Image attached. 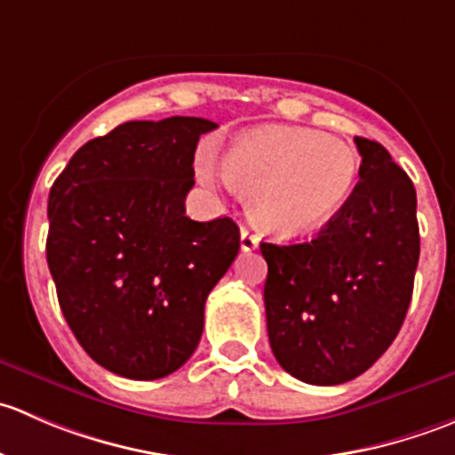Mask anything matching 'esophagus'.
<instances>
[{
	"label": "esophagus",
	"instance_id": "1",
	"mask_svg": "<svg viewBox=\"0 0 455 455\" xmlns=\"http://www.w3.org/2000/svg\"><path fill=\"white\" fill-rule=\"evenodd\" d=\"M240 244H242V251H255L257 246H259V237L255 235L253 231H249L246 227H242V233H240Z\"/></svg>",
	"mask_w": 455,
	"mask_h": 455
}]
</instances>
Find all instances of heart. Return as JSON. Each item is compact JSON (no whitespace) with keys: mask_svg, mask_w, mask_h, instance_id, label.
<instances>
[{"mask_svg":"<svg viewBox=\"0 0 455 455\" xmlns=\"http://www.w3.org/2000/svg\"><path fill=\"white\" fill-rule=\"evenodd\" d=\"M198 173L209 182L227 178L249 196L251 218L261 231L299 237L347 204L361 176V156L325 132L275 125L231 140L224 169L200 156Z\"/></svg>","mask_w":455,"mask_h":455,"instance_id":"1","label":"heart"}]
</instances>
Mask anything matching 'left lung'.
I'll return each instance as SVG.
<instances>
[{
  "mask_svg": "<svg viewBox=\"0 0 455 455\" xmlns=\"http://www.w3.org/2000/svg\"><path fill=\"white\" fill-rule=\"evenodd\" d=\"M361 180L308 242H261L266 328L277 363L310 385L371 368L405 321L420 255L416 189L380 142L356 136Z\"/></svg>",
  "mask_w": 455,
  "mask_h": 455,
  "instance_id": "left-lung-1",
  "label": "left lung"
}]
</instances>
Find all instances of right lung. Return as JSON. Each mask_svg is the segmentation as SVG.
Instances as JSON below:
<instances>
[{
    "label": "right lung",
    "mask_w": 455,
    "mask_h": 455,
    "mask_svg": "<svg viewBox=\"0 0 455 455\" xmlns=\"http://www.w3.org/2000/svg\"><path fill=\"white\" fill-rule=\"evenodd\" d=\"M215 123L130 121L87 140L48 198V268L81 347L134 380L189 361L204 304L240 251L231 218L196 222L185 198L194 154Z\"/></svg>",
    "instance_id": "obj_1"
}]
</instances>
